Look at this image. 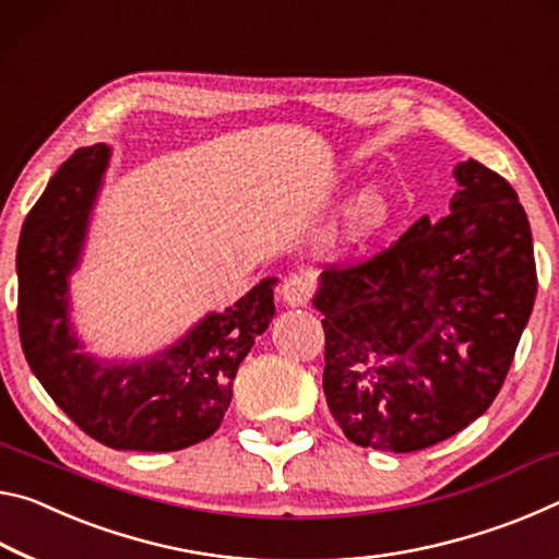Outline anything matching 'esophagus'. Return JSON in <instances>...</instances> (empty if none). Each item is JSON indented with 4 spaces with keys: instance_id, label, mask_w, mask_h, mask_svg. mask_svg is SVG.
<instances>
[{
    "instance_id": "1",
    "label": "esophagus",
    "mask_w": 559,
    "mask_h": 559,
    "mask_svg": "<svg viewBox=\"0 0 559 559\" xmlns=\"http://www.w3.org/2000/svg\"><path fill=\"white\" fill-rule=\"evenodd\" d=\"M314 295V280L309 274H289V277L282 282V299L287 301L289 307H305Z\"/></svg>"
}]
</instances>
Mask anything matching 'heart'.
<instances>
[{"instance_id":"heart-1","label":"heart","mask_w":559,"mask_h":559,"mask_svg":"<svg viewBox=\"0 0 559 559\" xmlns=\"http://www.w3.org/2000/svg\"><path fill=\"white\" fill-rule=\"evenodd\" d=\"M393 217V203L381 193L379 188H369L356 198L349 215V230L356 240H366L381 233L383 227L391 223Z\"/></svg>"}]
</instances>
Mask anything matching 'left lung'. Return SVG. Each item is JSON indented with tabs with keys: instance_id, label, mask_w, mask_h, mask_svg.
Masks as SVG:
<instances>
[{
	"instance_id": "1",
	"label": "left lung",
	"mask_w": 559,
	"mask_h": 559,
	"mask_svg": "<svg viewBox=\"0 0 559 559\" xmlns=\"http://www.w3.org/2000/svg\"><path fill=\"white\" fill-rule=\"evenodd\" d=\"M455 178L451 215L322 274L326 406L356 445L411 453L463 431L496 401L533 312L518 193L473 158Z\"/></svg>"
}]
</instances>
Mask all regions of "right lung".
Returning <instances> with one entry per match:
<instances>
[{
	"label": "right lung",
	"mask_w": 559,
	"mask_h": 559,
	"mask_svg": "<svg viewBox=\"0 0 559 559\" xmlns=\"http://www.w3.org/2000/svg\"><path fill=\"white\" fill-rule=\"evenodd\" d=\"M106 163V145L79 148L24 219L16 247L22 349L53 404L94 441L116 451H180L217 431L237 366L274 314V280L203 319L158 359L100 366L79 354L63 295Z\"/></svg>",
	"instance_id": "obj_1"
}]
</instances>
